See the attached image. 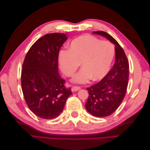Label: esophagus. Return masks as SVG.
Instances as JSON below:
<instances>
[{
    "instance_id": "1",
    "label": "esophagus",
    "mask_w": 150,
    "mask_h": 150,
    "mask_svg": "<svg viewBox=\"0 0 150 150\" xmlns=\"http://www.w3.org/2000/svg\"><path fill=\"white\" fill-rule=\"evenodd\" d=\"M79 89H81L79 86H72V91H79Z\"/></svg>"
}]
</instances>
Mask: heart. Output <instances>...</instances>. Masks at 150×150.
I'll use <instances>...</instances> for the list:
<instances>
[{"instance_id": "obj_1", "label": "heart", "mask_w": 150, "mask_h": 150, "mask_svg": "<svg viewBox=\"0 0 150 150\" xmlns=\"http://www.w3.org/2000/svg\"><path fill=\"white\" fill-rule=\"evenodd\" d=\"M115 54L114 45L91 35H83L71 41L69 50H62L59 64L66 76H73L80 63L83 68L73 78L77 83H84L91 78L101 80L108 74Z\"/></svg>"}]
</instances>
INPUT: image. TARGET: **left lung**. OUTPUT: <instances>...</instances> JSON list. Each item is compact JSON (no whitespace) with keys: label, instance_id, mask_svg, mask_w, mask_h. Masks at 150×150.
I'll list each match as a JSON object with an SVG mask.
<instances>
[{"label":"left lung","instance_id":"1","mask_svg":"<svg viewBox=\"0 0 150 150\" xmlns=\"http://www.w3.org/2000/svg\"><path fill=\"white\" fill-rule=\"evenodd\" d=\"M101 35L115 44V63L106 76L97 84L87 88L89 97L85 104L87 111L95 117H106L120 106L126 95L129 79V62L124 50L111 35L103 31Z\"/></svg>","mask_w":150,"mask_h":150}]
</instances>
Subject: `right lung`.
Listing matches in <instances>:
<instances>
[{"mask_svg":"<svg viewBox=\"0 0 150 150\" xmlns=\"http://www.w3.org/2000/svg\"><path fill=\"white\" fill-rule=\"evenodd\" d=\"M66 34H47L35 41L25 57L21 86L25 103L34 114L54 119L61 114L72 92L58 72L59 52Z\"/></svg>","mask_w":150,"mask_h":150,"instance_id":"right-lung-1","label":"right lung"}]
</instances>
